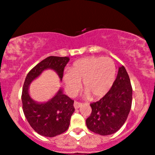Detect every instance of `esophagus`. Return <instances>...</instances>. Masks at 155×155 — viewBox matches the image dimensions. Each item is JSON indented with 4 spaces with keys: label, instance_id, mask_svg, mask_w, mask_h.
<instances>
[{
    "label": "esophagus",
    "instance_id": "esophagus-1",
    "mask_svg": "<svg viewBox=\"0 0 155 155\" xmlns=\"http://www.w3.org/2000/svg\"><path fill=\"white\" fill-rule=\"evenodd\" d=\"M82 106V104L81 102H78V101H74V107L75 109L80 108Z\"/></svg>",
    "mask_w": 155,
    "mask_h": 155
}]
</instances>
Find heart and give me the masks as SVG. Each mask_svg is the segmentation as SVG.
Masks as SVG:
<instances>
[{
	"mask_svg": "<svg viewBox=\"0 0 155 155\" xmlns=\"http://www.w3.org/2000/svg\"><path fill=\"white\" fill-rule=\"evenodd\" d=\"M116 77L113 60L102 56H89L75 61L70 72L64 74L63 82L71 96L77 94L83 81L85 96L99 99L110 91Z\"/></svg>",
	"mask_w": 155,
	"mask_h": 155,
	"instance_id": "heart-1",
	"label": "heart"
}]
</instances>
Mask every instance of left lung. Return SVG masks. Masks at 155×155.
<instances>
[{
    "instance_id": "8db88e82",
    "label": "left lung",
    "mask_w": 155,
    "mask_h": 155,
    "mask_svg": "<svg viewBox=\"0 0 155 155\" xmlns=\"http://www.w3.org/2000/svg\"><path fill=\"white\" fill-rule=\"evenodd\" d=\"M132 93L130 78L122 65L110 91L90 104L92 112L86 119L89 130L101 136L117 132L128 118L131 108Z\"/></svg>"
}]
</instances>
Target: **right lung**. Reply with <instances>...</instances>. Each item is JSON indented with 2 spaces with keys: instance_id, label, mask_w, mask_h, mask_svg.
<instances>
[{
  "instance_id": "1",
  "label": "right lung",
  "mask_w": 155,
  "mask_h": 155,
  "mask_svg": "<svg viewBox=\"0 0 155 155\" xmlns=\"http://www.w3.org/2000/svg\"><path fill=\"white\" fill-rule=\"evenodd\" d=\"M69 61L70 59L67 56H48L35 66L25 78L21 93L23 112L30 126L41 136L54 137L66 131L74 111V101L60 89L47 102H37L29 95V85L46 69L56 71L61 81L64 70Z\"/></svg>"
}]
</instances>
